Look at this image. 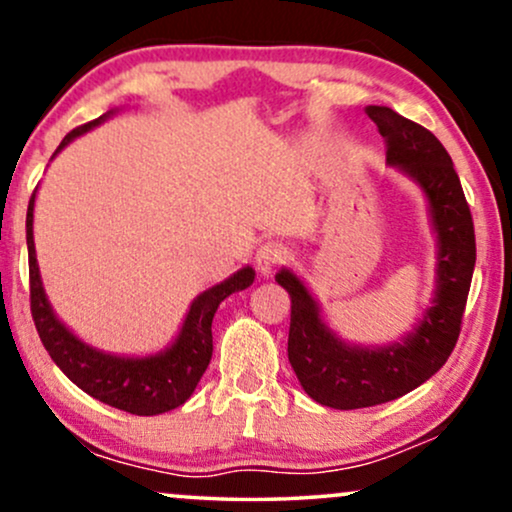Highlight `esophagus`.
Segmentation results:
<instances>
[{
	"label": "esophagus",
	"mask_w": 512,
	"mask_h": 512,
	"mask_svg": "<svg viewBox=\"0 0 512 512\" xmlns=\"http://www.w3.org/2000/svg\"><path fill=\"white\" fill-rule=\"evenodd\" d=\"M286 248L281 243H264L255 255V267L260 274H272L279 264L286 262Z\"/></svg>",
	"instance_id": "esophagus-1"
}]
</instances>
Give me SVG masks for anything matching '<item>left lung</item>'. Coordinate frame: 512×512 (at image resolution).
<instances>
[{
    "label": "left lung",
    "mask_w": 512,
    "mask_h": 512,
    "mask_svg": "<svg viewBox=\"0 0 512 512\" xmlns=\"http://www.w3.org/2000/svg\"><path fill=\"white\" fill-rule=\"evenodd\" d=\"M366 113L385 139L387 163L424 187L438 233V293L416 332L385 349H358L339 342L320 320L308 289L291 272L276 281L291 296L289 361L303 390L332 409H363L392 402L426 383L445 366L462 330L472 286L477 240L452 158L436 134L392 108L368 105Z\"/></svg>",
    "instance_id": "1"
}]
</instances>
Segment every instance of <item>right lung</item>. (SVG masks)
<instances>
[{
	"label": "right lung",
	"instance_id": "obj_1",
	"mask_svg": "<svg viewBox=\"0 0 512 512\" xmlns=\"http://www.w3.org/2000/svg\"><path fill=\"white\" fill-rule=\"evenodd\" d=\"M98 120L86 122V125L72 129L57 151L67 146L74 137L84 134L86 129L96 127ZM55 151V154H57ZM33 202L35 192L28 202L26 214V243H28V281H31V315L38 330L40 342L48 351L52 361L60 366L76 387L91 395L93 399H101L110 407L129 411L137 416H154L170 411L190 399L192 392L199 383V378L207 370L214 351V337H211V320H214L216 308L223 298L231 293L248 289L255 279L252 267L240 269L231 279L214 289L204 291L197 296V301L190 305V313L185 317L180 337L168 351L149 358H120L108 356L101 351L91 349L84 342L74 337L67 327L57 320L52 313L48 298H45L43 284H40L38 262H35V245H33Z\"/></svg>",
	"mask_w": 512,
	"mask_h": 512
}]
</instances>
